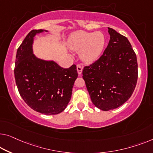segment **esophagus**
Wrapping results in <instances>:
<instances>
[{
    "label": "esophagus",
    "mask_w": 153,
    "mask_h": 153,
    "mask_svg": "<svg viewBox=\"0 0 153 153\" xmlns=\"http://www.w3.org/2000/svg\"><path fill=\"white\" fill-rule=\"evenodd\" d=\"M77 74L79 75H81L82 73V67L79 65H77Z\"/></svg>",
    "instance_id": "34e87169"
}]
</instances>
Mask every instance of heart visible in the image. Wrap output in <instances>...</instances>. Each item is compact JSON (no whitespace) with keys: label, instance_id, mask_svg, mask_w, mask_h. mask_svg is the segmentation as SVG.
Returning a JSON list of instances; mask_svg holds the SVG:
<instances>
[{"label":"heart","instance_id":"heart-1","mask_svg":"<svg viewBox=\"0 0 153 153\" xmlns=\"http://www.w3.org/2000/svg\"><path fill=\"white\" fill-rule=\"evenodd\" d=\"M67 44L70 49L74 51L81 49L79 56L82 60L86 63H92L103 53L106 37L101 31H77L70 36Z\"/></svg>","mask_w":153,"mask_h":153}]
</instances>
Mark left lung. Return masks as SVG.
<instances>
[{"mask_svg": "<svg viewBox=\"0 0 153 153\" xmlns=\"http://www.w3.org/2000/svg\"><path fill=\"white\" fill-rule=\"evenodd\" d=\"M108 32L110 40L103 55L82 71L93 104L105 111L131 97L138 77L136 54L128 40L110 27Z\"/></svg>", "mask_w": 153, "mask_h": 153, "instance_id": "8db88e82", "label": "left lung"}]
</instances>
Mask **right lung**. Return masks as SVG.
Wrapping results in <instances>:
<instances>
[{
	"mask_svg": "<svg viewBox=\"0 0 153 153\" xmlns=\"http://www.w3.org/2000/svg\"><path fill=\"white\" fill-rule=\"evenodd\" d=\"M45 31H48L33 29L27 34L17 50L14 76L20 96L27 105L45 115H56L69 104L77 72L76 65L65 69L53 60L36 56L34 38Z\"/></svg>",
	"mask_w": 153,
	"mask_h": 153,
	"instance_id": "1",
	"label": "right lung"
}]
</instances>
